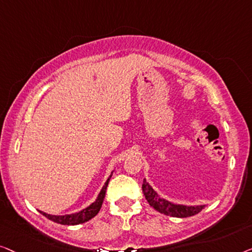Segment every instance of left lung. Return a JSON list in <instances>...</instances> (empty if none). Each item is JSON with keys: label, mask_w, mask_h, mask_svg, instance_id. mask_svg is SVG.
Here are the masks:
<instances>
[{"label": "left lung", "mask_w": 252, "mask_h": 252, "mask_svg": "<svg viewBox=\"0 0 252 252\" xmlns=\"http://www.w3.org/2000/svg\"><path fill=\"white\" fill-rule=\"evenodd\" d=\"M143 193L146 200L152 208L155 210L164 214L170 217H177V218H186L190 217L198 214L202 211L207 204H197V205H185V204H178L173 203V202L166 200L164 197H161L157 190L150 185L146 178H144L143 182Z\"/></svg>", "instance_id": "obj_1"}]
</instances>
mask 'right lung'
<instances>
[{
  "mask_svg": "<svg viewBox=\"0 0 252 252\" xmlns=\"http://www.w3.org/2000/svg\"><path fill=\"white\" fill-rule=\"evenodd\" d=\"M112 175H113V171L111 172V175H109L107 180L105 182L104 186H102L100 192H99L97 198H95V200L92 202L90 205H88L87 208L82 209V210L79 211V212H75V214H69V215L57 216V215L47 214V212H43L41 210H38V211H40V214L43 215L44 217H47L48 219H50V220L57 222V224H62V225L83 224V222H86V221L90 220V219L94 218V216L98 214L99 210H100L102 202H104V198H105V195H106V189H107L109 179H111Z\"/></svg>",
  "mask_w": 252,
  "mask_h": 252,
  "instance_id": "1",
  "label": "right lung"
}]
</instances>
